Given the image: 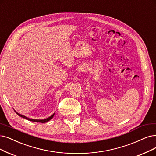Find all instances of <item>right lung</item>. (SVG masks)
I'll use <instances>...</instances> for the list:
<instances>
[{"instance_id":"obj_1","label":"right lung","mask_w":156,"mask_h":156,"mask_svg":"<svg viewBox=\"0 0 156 156\" xmlns=\"http://www.w3.org/2000/svg\"><path fill=\"white\" fill-rule=\"evenodd\" d=\"M15 112H16V111H15ZM16 113L17 114H18L19 116H20V117H22V118H25V119H27V120H29V121H31V122H40V123H45V122H48V121L51 120L52 118H53V117L54 116V114H53L52 115V116H51L50 117H49V118H46V119H33L28 118H27V117H26V116H23V115H21V114H19L18 112H16Z\"/></svg>"}]
</instances>
